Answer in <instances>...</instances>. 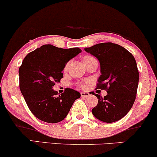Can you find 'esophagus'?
<instances>
[{"label": "esophagus", "mask_w": 157, "mask_h": 157, "mask_svg": "<svg viewBox=\"0 0 157 157\" xmlns=\"http://www.w3.org/2000/svg\"><path fill=\"white\" fill-rule=\"evenodd\" d=\"M80 95H81V97H82V98H85V97L88 96L90 94H89V93H87V92H81Z\"/></svg>", "instance_id": "34e87169"}]
</instances>
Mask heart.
<instances>
[{
    "label": "heart",
    "mask_w": 157,
    "mask_h": 157,
    "mask_svg": "<svg viewBox=\"0 0 157 157\" xmlns=\"http://www.w3.org/2000/svg\"><path fill=\"white\" fill-rule=\"evenodd\" d=\"M94 59L93 57H91V56H85L84 58H83V61H86V60H89V59ZM67 68V67H66ZM82 88H85V86H86V83H82V84H81L80 85Z\"/></svg>",
    "instance_id": "heart-1"
}]
</instances>
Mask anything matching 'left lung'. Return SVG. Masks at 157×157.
Wrapping results in <instances>:
<instances>
[{"mask_svg": "<svg viewBox=\"0 0 157 157\" xmlns=\"http://www.w3.org/2000/svg\"><path fill=\"white\" fill-rule=\"evenodd\" d=\"M100 63L101 75L97 88L106 90L107 95L98 98L92 109L93 116L104 122H117L131 109L136 100L139 73L136 59L127 49L112 43H102L85 48Z\"/></svg>", "mask_w": 157, "mask_h": 157, "instance_id": "8db88e82", "label": "left lung"}]
</instances>
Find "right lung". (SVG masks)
Masks as SVG:
<instances>
[{
  "label": "right lung",
  "mask_w": 157,
  "mask_h": 157,
  "mask_svg": "<svg viewBox=\"0 0 157 157\" xmlns=\"http://www.w3.org/2000/svg\"><path fill=\"white\" fill-rule=\"evenodd\" d=\"M82 52L79 48L64 49L47 44L37 48L24 59L19 69V88L29 110L48 123L64 120L80 93L71 88L58 96L53 89L63 77L69 60Z\"/></svg>",
  "instance_id": "obj_1"
}]
</instances>
